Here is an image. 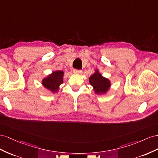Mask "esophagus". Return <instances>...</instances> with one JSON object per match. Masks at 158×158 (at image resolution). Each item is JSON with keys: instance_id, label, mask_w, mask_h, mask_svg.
Returning <instances> with one entry per match:
<instances>
[{"instance_id": "1", "label": "esophagus", "mask_w": 158, "mask_h": 158, "mask_svg": "<svg viewBox=\"0 0 158 158\" xmlns=\"http://www.w3.org/2000/svg\"><path fill=\"white\" fill-rule=\"evenodd\" d=\"M73 73H76V74H81L82 73L81 70H78V69H73Z\"/></svg>"}]
</instances>
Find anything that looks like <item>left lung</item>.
Returning <instances> with one entry per match:
<instances>
[{
    "label": "left lung",
    "instance_id": "1",
    "mask_svg": "<svg viewBox=\"0 0 158 158\" xmlns=\"http://www.w3.org/2000/svg\"><path fill=\"white\" fill-rule=\"evenodd\" d=\"M89 80L96 94H105L110 87V81L102 77L98 70H95V73L90 77Z\"/></svg>",
    "mask_w": 158,
    "mask_h": 158
}]
</instances>
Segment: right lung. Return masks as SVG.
Returning <instances> with one entry per match:
<instances>
[{"label": "right lung", "mask_w": 158, "mask_h": 158, "mask_svg": "<svg viewBox=\"0 0 158 158\" xmlns=\"http://www.w3.org/2000/svg\"><path fill=\"white\" fill-rule=\"evenodd\" d=\"M64 72L56 71L42 80L43 86L52 93H56L59 90L60 85L64 83L63 77Z\"/></svg>", "instance_id": "add662e5"}]
</instances>
